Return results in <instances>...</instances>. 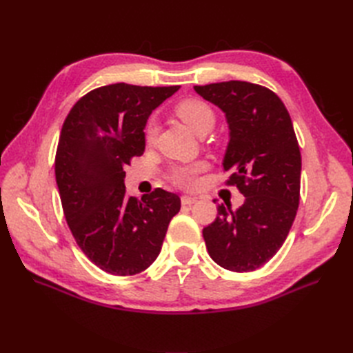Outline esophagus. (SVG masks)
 Returning <instances> with one entry per match:
<instances>
[{
    "instance_id": "34e87169",
    "label": "esophagus",
    "mask_w": 353,
    "mask_h": 353,
    "mask_svg": "<svg viewBox=\"0 0 353 353\" xmlns=\"http://www.w3.org/2000/svg\"><path fill=\"white\" fill-rule=\"evenodd\" d=\"M196 201H197V197H190V196H183V197H181V203H183L184 206L194 205Z\"/></svg>"
}]
</instances>
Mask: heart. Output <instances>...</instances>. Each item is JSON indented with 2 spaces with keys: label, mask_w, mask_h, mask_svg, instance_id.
I'll return each instance as SVG.
<instances>
[{
  "label": "heart",
  "mask_w": 353,
  "mask_h": 353,
  "mask_svg": "<svg viewBox=\"0 0 353 353\" xmlns=\"http://www.w3.org/2000/svg\"><path fill=\"white\" fill-rule=\"evenodd\" d=\"M176 114L181 121L190 126L191 131L196 134H203L209 131L215 122V114H213L209 105L196 99H190L181 101L176 109ZM156 135V123L150 121L145 126V140L147 143L153 141ZM208 165L205 162H194V163H185V165H175L172 166L169 172V178L174 184L178 187H183L187 190H193L199 185V175L205 172Z\"/></svg>",
  "instance_id": "obj_1"
}]
</instances>
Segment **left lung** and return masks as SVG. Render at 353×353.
Masks as SVG:
<instances>
[{"label": "left lung", "mask_w": 353, "mask_h": 353, "mask_svg": "<svg viewBox=\"0 0 353 353\" xmlns=\"http://www.w3.org/2000/svg\"><path fill=\"white\" fill-rule=\"evenodd\" d=\"M194 91L225 113L230 141L223 170L245 197L203 228L210 258L234 272L261 268L287 239L301 199L302 157L284 103L271 90L244 81L209 83Z\"/></svg>", "instance_id": "1"}]
</instances>
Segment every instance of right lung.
I'll list each match as a JSON object with an SVG mask.
<instances>
[{
  "mask_svg": "<svg viewBox=\"0 0 353 353\" xmlns=\"http://www.w3.org/2000/svg\"><path fill=\"white\" fill-rule=\"evenodd\" d=\"M178 90L105 85L78 100L63 123L56 153L63 212L81 250L109 274L147 270L181 209L174 193L156 188L137 200L123 183L125 166L144 153L148 116Z\"/></svg>",
  "mask_w": 353,
  "mask_h": 353,
  "instance_id": "add662e5",
  "label": "right lung"
}]
</instances>
